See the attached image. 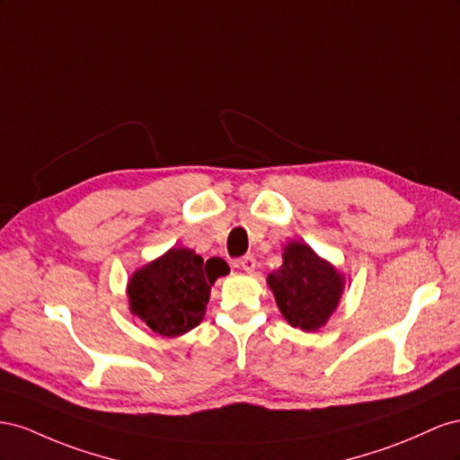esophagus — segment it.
I'll use <instances>...</instances> for the list:
<instances>
[{"label": "esophagus", "instance_id": "1", "mask_svg": "<svg viewBox=\"0 0 460 460\" xmlns=\"http://www.w3.org/2000/svg\"><path fill=\"white\" fill-rule=\"evenodd\" d=\"M239 268H241V270H244L246 273H252V271L256 270V258H254V256H251V254L244 256V258H241V260H239Z\"/></svg>", "mask_w": 460, "mask_h": 460}]
</instances>
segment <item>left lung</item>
I'll use <instances>...</instances> for the list:
<instances>
[{
    "label": "left lung",
    "mask_w": 460,
    "mask_h": 460,
    "mask_svg": "<svg viewBox=\"0 0 460 460\" xmlns=\"http://www.w3.org/2000/svg\"><path fill=\"white\" fill-rule=\"evenodd\" d=\"M283 318L303 332H318L335 312L345 278L305 243L283 248V264L268 275Z\"/></svg>",
    "instance_id": "obj_1"
}]
</instances>
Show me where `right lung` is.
I'll list each match as a JSON object with an SVG mask.
<instances>
[{
    "mask_svg": "<svg viewBox=\"0 0 460 460\" xmlns=\"http://www.w3.org/2000/svg\"><path fill=\"white\" fill-rule=\"evenodd\" d=\"M226 273V260H204L190 248L173 246L128 279L130 314L157 335L179 337L202 322L212 285Z\"/></svg>",
    "mask_w": 460,
    "mask_h": 460,
    "instance_id": "obj_1",
    "label": "right lung"
}]
</instances>
